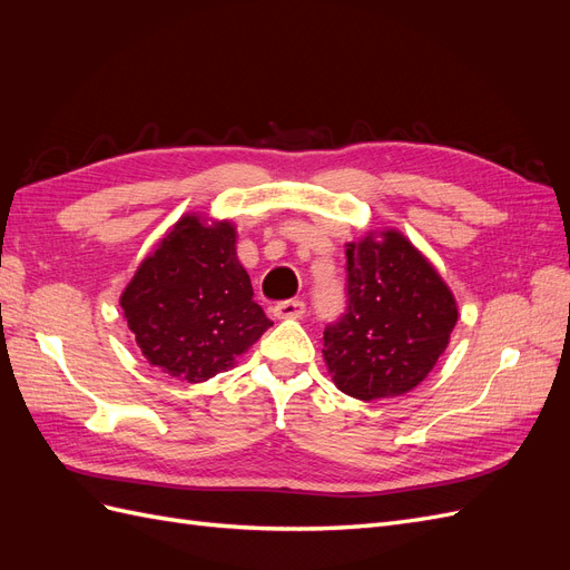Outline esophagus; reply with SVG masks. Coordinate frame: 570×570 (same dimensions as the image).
<instances>
[{
	"label": "esophagus",
	"mask_w": 570,
	"mask_h": 570,
	"mask_svg": "<svg viewBox=\"0 0 570 570\" xmlns=\"http://www.w3.org/2000/svg\"><path fill=\"white\" fill-rule=\"evenodd\" d=\"M271 312H273L275 318H302L304 312H306V306L299 299H287V302L275 304Z\"/></svg>",
	"instance_id": "obj_1"
}]
</instances>
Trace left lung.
I'll use <instances>...</instances> for the list:
<instances>
[{"mask_svg":"<svg viewBox=\"0 0 570 570\" xmlns=\"http://www.w3.org/2000/svg\"><path fill=\"white\" fill-rule=\"evenodd\" d=\"M459 318L452 289L396 230L347 245V312L325 325L333 383L356 400L400 396L425 381Z\"/></svg>","mask_w":570,"mask_h":570,"instance_id":"8db88e82","label":"left lung"}]
</instances>
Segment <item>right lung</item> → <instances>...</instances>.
Instances as JSON below:
<instances>
[{
    "label": "right lung",
    "instance_id": "obj_1",
    "mask_svg": "<svg viewBox=\"0 0 570 570\" xmlns=\"http://www.w3.org/2000/svg\"><path fill=\"white\" fill-rule=\"evenodd\" d=\"M228 220L187 214L157 245L120 295L137 347L151 366L204 383L273 325L254 302Z\"/></svg>",
    "mask_w": 570,
    "mask_h": 570
}]
</instances>
